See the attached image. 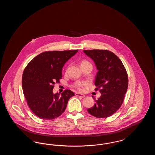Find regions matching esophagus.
<instances>
[{
    "label": "esophagus",
    "instance_id": "1",
    "mask_svg": "<svg viewBox=\"0 0 155 155\" xmlns=\"http://www.w3.org/2000/svg\"><path fill=\"white\" fill-rule=\"evenodd\" d=\"M75 95L77 96H80V97H85V95H84V94H80V93H77V92L75 94Z\"/></svg>",
    "mask_w": 155,
    "mask_h": 155
}]
</instances>
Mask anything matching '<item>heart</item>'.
I'll use <instances>...</instances> for the list:
<instances>
[{
  "instance_id": "b5f03b06",
  "label": "heart",
  "mask_w": 155,
  "mask_h": 155,
  "mask_svg": "<svg viewBox=\"0 0 155 155\" xmlns=\"http://www.w3.org/2000/svg\"><path fill=\"white\" fill-rule=\"evenodd\" d=\"M88 64H91V63L88 62V61H87V60H82V62H81V66H82L84 65ZM87 85V82H85V81H77V82H75L74 83V85H73V87H74L75 88L81 90L82 87H83L84 86H86Z\"/></svg>"
}]
</instances>
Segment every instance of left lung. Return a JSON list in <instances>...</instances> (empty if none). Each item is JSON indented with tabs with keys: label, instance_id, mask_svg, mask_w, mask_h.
Returning <instances> with one entry per match:
<instances>
[{
	"label": "left lung",
	"instance_id": "obj_1",
	"mask_svg": "<svg viewBox=\"0 0 155 155\" xmlns=\"http://www.w3.org/2000/svg\"><path fill=\"white\" fill-rule=\"evenodd\" d=\"M92 59L98 70L95 85L101 96L95 105L88 109L89 113L97 118H106L118 110L123 102L128 88V75L120 59L107 50H84Z\"/></svg>",
	"mask_w": 155,
	"mask_h": 155
}]
</instances>
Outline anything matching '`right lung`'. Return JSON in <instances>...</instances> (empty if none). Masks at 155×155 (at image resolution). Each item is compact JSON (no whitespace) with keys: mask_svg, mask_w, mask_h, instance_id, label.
<instances>
[{"mask_svg":"<svg viewBox=\"0 0 155 155\" xmlns=\"http://www.w3.org/2000/svg\"><path fill=\"white\" fill-rule=\"evenodd\" d=\"M78 50L43 52L25 68L22 77L23 93L31 111L44 120L58 117L66 110L67 102L74 96L69 89L53 94L55 82L62 78L64 64Z\"/></svg>","mask_w":155,"mask_h":155,"instance_id":"right-lung-1","label":"right lung"}]
</instances>
